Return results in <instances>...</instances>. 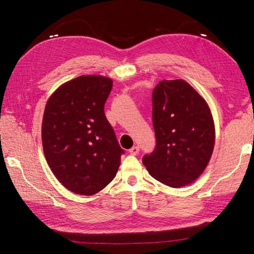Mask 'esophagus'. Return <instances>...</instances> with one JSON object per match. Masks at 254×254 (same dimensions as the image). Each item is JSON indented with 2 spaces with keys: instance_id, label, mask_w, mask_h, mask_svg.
<instances>
[{
  "instance_id": "34e87169",
  "label": "esophagus",
  "mask_w": 254,
  "mask_h": 254,
  "mask_svg": "<svg viewBox=\"0 0 254 254\" xmlns=\"http://www.w3.org/2000/svg\"><path fill=\"white\" fill-rule=\"evenodd\" d=\"M139 151H140V147H139V146H133V147H131V148L129 149L130 155H133V156L137 155V153H139Z\"/></svg>"
}]
</instances>
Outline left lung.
Here are the masks:
<instances>
[{"mask_svg": "<svg viewBox=\"0 0 254 254\" xmlns=\"http://www.w3.org/2000/svg\"><path fill=\"white\" fill-rule=\"evenodd\" d=\"M151 97L156 147L143 164L156 180L184 187L201 175L212 156L215 128L209 106L182 79L160 81Z\"/></svg>", "mask_w": 254, "mask_h": 254, "instance_id": "obj_1", "label": "left lung"}]
</instances>
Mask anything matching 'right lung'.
<instances>
[{
    "label": "right lung",
    "instance_id": "right-lung-1",
    "mask_svg": "<svg viewBox=\"0 0 254 254\" xmlns=\"http://www.w3.org/2000/svg\"><path fill=\"white\" fill-rule=\"evenodd\" d=\"M112 80L79 76L58 88L45 106L42 144L59 182L79 195H93L118 173L121 148L105 115Z\"/></svg>",
    "mask_w": 254,
    "mask_h": 254
}]
</instances>
